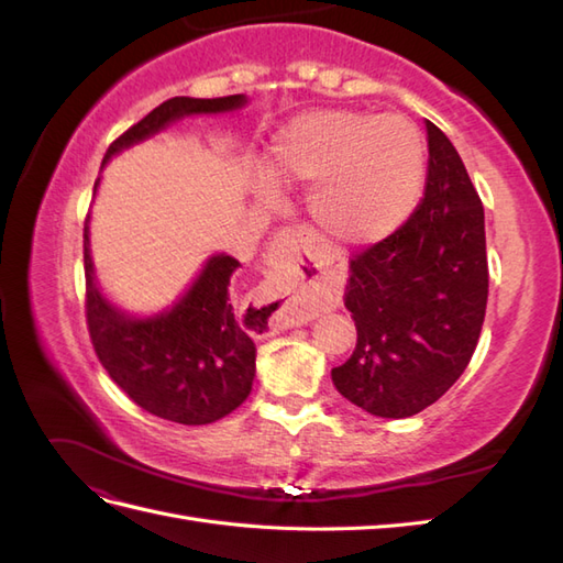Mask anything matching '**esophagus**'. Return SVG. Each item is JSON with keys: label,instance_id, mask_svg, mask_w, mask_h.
I'll return each mask as SVG.
<instances>
[{"label": "esophagus", "instance_id": "esophagus-1", "mask_svg": "<svg viewBox=\"0 0 563 563\" xmlns=\"http://www.w3.org/2000/svg\"><path fill=\"white\" fill-rule=\"evenodd\" d=\"M300 242V234H296L294 230H282L277 234L275 244L282 251V263L286 265L251 296V317L255 321V329L263 331L265 335L300 327L305 321L302 302L296 294V286L305 279V272L300 267L302 261H298ZM284 257L287 258L286 262L283 261Z\"/></svg>", "mask_w": 563, "mask_h": 563}]
</instances>
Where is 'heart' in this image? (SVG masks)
I'll return each mask as SVG.
<instances>
[{
  "label": "heart",
  "instance_id": "b5f03b06",
  "mask_svg": "<svg viewBox=\"0 0 563 563\" xmlns=\"http://www.w3.org/2000/svg\"><path fill=\"white\" fill-rule=\"evenodd\" d=\"M422 166L420 133L408 119L312 110L272 139L267 178L255 192L263 203H275V185H314L310 211L319 228L343 244H368L413 209Z\"/></svg>",
  "mask_w": 563,
  "mask_h": 563
}]
</instances>
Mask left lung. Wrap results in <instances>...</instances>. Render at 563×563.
I'll return each instance as SVG.
<instances>
[{
	"instance_id": "obj_1",
	"label": "left lung",
	"mask_w": 563,
	"mask_h": 563,
	"mask_svg": "<svg viewBox=\"0 0 563 563\" xmlns=\"http://www.w3.org/2000/svg\"><path fill=\"white\" fill-rule=\"evenodd\" d=\"M428 129V178L413 216L354 253L345 308L356 347L331 371L371 416L408 418L463 376L488 298L484 207L444 131Z\"/></svg>"
}]
</instances>
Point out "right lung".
Segmentation results:
<instances>
[{"instance_id":"right-lung-1","label":"right lung","mask_w":563,"mask_h":563,"mask_svg":"<svg viewBox=\"0 0 563 563\" xmlns=\"http://www.w3.org/2000/svg\"><path fill=\"white\" fill-rule=\"evenodd\" d=\"M246 103L223 98H168L110 143L103 164L183 114L223 112ZM96 192V187H93ZM240 261L213 255L174 310L152 319L117 312L93 284L89 218L84 220L87 327L96 356L110 378L147 413L180 424H209L232 413L251 391L255 345L230 305V277Z\"/></svg>"}]
</instances>
